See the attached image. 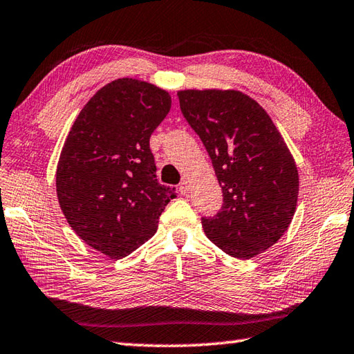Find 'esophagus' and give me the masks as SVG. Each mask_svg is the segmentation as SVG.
Here are the masks:
<instances>
[{
	"instance_id": "obj_1",
	"label": "esophagus",
	"mask_w": 354,
	"mask_h": 354,
	"mask_svg": "<svg viewBox=\"0 0 354 354\" xmlns=\"http://www.w3.org/2000/svg\"><path fill=\"white\" fill-rule=\"evenodd\" d=\"M179 192H181L183 195H189V193H190V184L187 183V181L179 184Z\"/></svg>"
}]
</instances>
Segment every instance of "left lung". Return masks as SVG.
<instances>
[{
    "mask_svg": "<svg viewBox=\"0 0 354 354\" xmlns=\"http://www.w3.org/2000/svg\"><path fill=\"white\" fill-rule=\"evenodd\" d=\"M183 115L209 151L224 204L203 218L214 245L250 259L276 244L295 216L299 175L272 118L233 88L179 90Z\"/></svg>",
    "mask_w": 354,
    "mask_h": 354,
    "instance_id": "1",
    "label": "left lung"
}]
</instances>
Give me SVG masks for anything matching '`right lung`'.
I'll return each mask as SVG.
<instances>
[{"label":"right lung","instance_id":"right-lung-1","mask_svg":"<svg viewBox=\"0 0 354 354\" xmlns=\"http://www.w3.org/2000/svg\"><path fill=\"white\" fill-rule=\"evenodd\" d=\"M167 90L135 78L101 87L76 116L57 167L68 225L95 250L121 259L156 233L175 189L161 185L150 136L170 112Z\"/></svg>","mask_w":354,"mask_h":354}]
</instances>
